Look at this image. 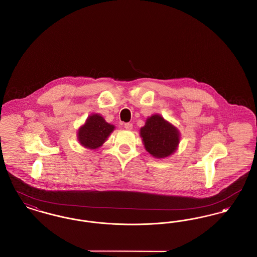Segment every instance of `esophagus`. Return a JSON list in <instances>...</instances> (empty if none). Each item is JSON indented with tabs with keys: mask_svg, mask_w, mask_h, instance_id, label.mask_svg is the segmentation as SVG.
<instances>
[{
	"mask_svg": "<svg viewBox=\"0 0 257 257\" xmlns=\"http://www.w3.org/2000/svg\"><path fill=\"white\" fill-rule=\"evenodd\" d=\"M124 128L126 130H132L133 129V124L132 123H125L124 124Z\"/></svg>",
	"mask_w": 257,
	"mask_h": 257,
	"instance_id": "esophagus-1",
	"label": "esophagus"
}]
</instances>
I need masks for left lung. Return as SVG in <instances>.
I'll return each instance as SVG.
<instances>
[{
	"label": "left lung",
	"instance_id": "8db88e82",
	"mask_svg": "<svg viewBox=\"0 0 257 257\" xmlns=\"http://www.w3.org/2000/svg\"><path fill=\"white\" fill-rule=\"evenodd\" d=\"M146 151L157 159L166 158L178 150L181 133L172 123L158 113L147 118L140 130Z\"/></svg>",
	"mask_w": 257,
	"mask_h": 257
}]
</instances>
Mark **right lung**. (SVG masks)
<instances>
[{
	"mask_svg": "<svg viewBox=\"0 0 257 257\" xmlns=\"http://www.w3.org/2000/svg\"><path fill=\"white\" fill-rule=\"evenodd\" d=\"M114 125L107 123L99 113H92L77 130L79 144L88 150H98L114 130Z\"/></svg>",
	"mask_w": 257,
	"mask_h": 257,
	"instance_id": "1",
	"label": "right lung"
}]
</instances>
